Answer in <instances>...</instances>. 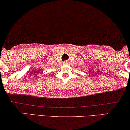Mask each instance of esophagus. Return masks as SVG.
Returning <instances> with one entry per match:
<instances>
[{
  "label": "esophagus",
  "mask_w": 130,
  "mask_h": 130,
  "mask_svg": "<svg viewBox=\"0 0 130 130\" xmlns=\"http://www.w3.org/2000/svg\"><path fill=\"white\" fill-rule=\"evenodd\" d=\"M68 61H65L64 62H63V64L67 65V64H68Z\"/></svg>",
  "instance_id": "esophagus-1"
}]
</instances>
